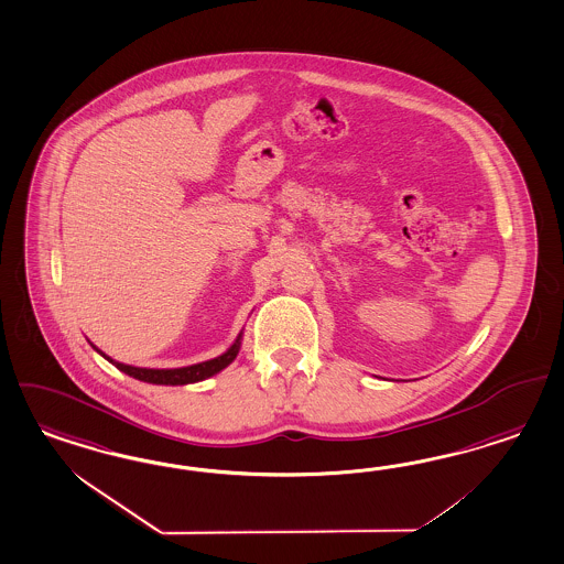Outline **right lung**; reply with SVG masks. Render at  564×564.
<instances>
[{
	"instance_id": "right-lung-1",
	"label": "right lung",
	"mask_w": 564,
	"mask_h": 564,
	"mask_svg": "<svg viewBox=\"0 0 564 564\" xmlns=\"http://www.w3.org/2000/svg\"><path fill=\"white\" fill-rule=\"evenodd\" d=\"M241 334L232 341V346L226 350L225 355L216 356L206 362H197V365H189V367H181V369H142V367H131V365H123L117 362L111 356L102 355L95 344H90L98 355L105 356L111 365H115L121 372H126L129 377L144 381V383H152V386H189V383H197L204 381L208 377H214L216 372L226 369L241 350Z\"/></svg>"
}]
</instances>
